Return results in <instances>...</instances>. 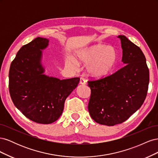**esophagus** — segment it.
<instances>
[{"label": "esophagus", "mask_w": 158, "mask_h": 158, "mask_svg": "<svg viewBox=\"0 0 158 158\" xmlns=\"http://www.w3.org/2000/svg\"><path fill=\"white\" fill-rule=\"evenodd\" d=\"M80 84H82V85H84V84H86V82H85V80L83 78H80Z\"/></svg>", "instance_id": "esophagus-1"}]
</instances>
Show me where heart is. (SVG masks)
I'll use <instances>...</instances> for the list:
<instances>
[{
	"mask_svg": "<svg viewBox=\"0 0 158 158\" xmlns=\"http://www.w3.org/2000/svg\"><path fill=\"white\" fill-rule=\"evenodd\" d=\"M78 60L80 63L87 64V74L91 77L99 78L106 76L115 64L117 52L113 46L98 44L80 51L77 54ZM67 63L76 68L77 62L69 57Z\"/></svg>",
	"mask_w": 158,
	"mask_h": 158,
	"instance_id": "heart-1",
	"label": "heart"
}]
</instances>
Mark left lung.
Wrapping results in <instances>:
<instances>
[{"label":"left lung","mask_w":158,"mask_h":158,"mask_svg":"<svg viewBox=\"0 0 158 158\" xmlns=\"http://www.w3.org/2000/svg\"><path fill=\"white\" fill-rule=\"evenodd\" d=\"M118 37L125 65L106 77L88 81L90 116L96 123L107 126L125 122L142 106L150 80L149 69L140 47L125 35Z\"/></svg>","instance_id":"8db88e82"}]
</instances>
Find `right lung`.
I'll use <instances>...</instances> for the list:
<instances>
[{"label":"right lung","mask_w":158,"mask_h":158,"mask_svg":"<svg viewBox=\"0 0 158 158\" xmlns=\"http://www.w3.org/2000/svg\"><path fill=\"white\" fill-rule=\"evenodd\" d=\"M48 43L38 37L23 45L9 70V92L14 106L25 117L41 124H50L59 118L66 99L80 81V78L60 80L43 74L41 50Z\"/></svg>","instance_id":"add662e5"}]
</instances>
